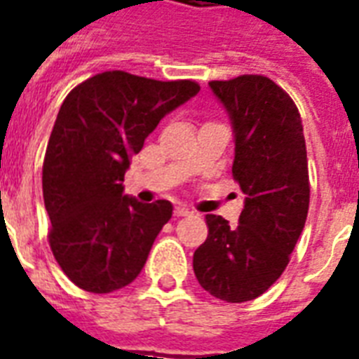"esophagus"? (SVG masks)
Wrapping results in <instances>:
<instances>
[{"instance_id": "esophagus-1", "label": "esophagus", "mask_w": 359, "mask_h": 359, "mask_svg": "<svg viewBox=\"0 0 359 359\" xmlns=\"http://www.w3.org/2000/svg\"><path fill=\"white\" fill-rule=\"evenodd\" d=\"M175 215H177V217H186V215H191V212H189L186 206H177V208H175Z\"/></svg>"}]
</instances>
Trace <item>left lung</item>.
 <instances>
[{
  "label": "left lung",
  "instance_id": "8db88e82",
  "mask_svg": "<svg viewBox=\"0 0 359 359\" xmlns=\"http://www.w3.org/2000/svg\"><path fill=\"white\" fill-rule=\"evenodd\" d=\"M234 133L232 175L245 195L240 223L206 215L208 238L194 252L203 290L225 302H247L284 273L310 206L301 114L264 75L208 83Z\"/></svg>",
  "mask_w": 359,
  "mask_h": 359
}]
</instances>
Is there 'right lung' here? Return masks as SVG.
<instances>
[{"instance_id":"1","label":"right lung","mask_w":359,"mask_h":359,"mask_svg":"<svg viewBox=\"0 0 359 359\" xmlns=\"http://www.w3.org/2000/svg\"><path fill=\"white\" fill-rule=\"evenodd\" d=\"M199 90L194 81L164 83L116 69L90 77L64 99L42 189L55 260L81 290H121L144 269L173 205L125 195V171L160 119Z\"/></svg>"}]
</instances>
